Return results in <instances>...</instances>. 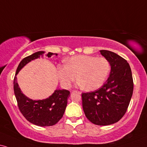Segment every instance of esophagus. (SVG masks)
Masks as SVG:
<instances>
[{"mask_svg":"<svg viewBox=\"0 0 147 147\" xmlns=\"http://www.w3.org/2000/svg\"><path fill=\"white\" fill-rule=\"evenodd\" d=\"M75 92H77L78 94H81V92H79V91H74Z\"/></svg>","mask_w":147,"mask_h":147,"instance_id":"esophagus-1","label":"esophagus"}]
</instances>
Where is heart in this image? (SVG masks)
<instances>
[{"label": "heart", "mask_w": 147, "mask_h": 147, "mask_svg": "<svg viewBox=\"0 0 147 147\" xmlns=\"http://www.w3.org/2000/svg\"><path fill=\"white\" fill-rule=\"evenodd\" d=\"M110 69V62L105 57L78 55L67 59L66 64L57 65V73L63 87H70L78 77L79 86L92 91L103 85Z\"/></svg>", "instance_id": "b5f03b06"}]
</instances>
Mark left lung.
<instances>
[{"label": "left lung", "mask_w": 147, "mask_h": 147, "mask_svg": "<svg viewBox=\"0 0 147 147\" xmlns=\"http://www.w3.org/2000/svg\"><path fill=\"white\" fill-rule=\"evenodd\" d=\"M100 51L110 62V76L100 89L82 93V106L92 123L108 125L119 121L125 114L132 96L134 82L127 60L114 52Z\"/></svg>", "instance_id": "obj_1"}]
</instances>
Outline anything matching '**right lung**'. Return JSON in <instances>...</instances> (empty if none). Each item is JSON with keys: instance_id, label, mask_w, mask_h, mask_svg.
I'll return each mask as SVG.
<instances>
[{"instance_id": "obj_1", "label": "right lung", "mask_w": 147, "mask_h": 147, "mask_svg": "<svg viewBox=\"0 0 147 147\" xmlns=\"http://www.w3.org/2000/svg\"><path fill=\"white\" fill-rule=\"evenodd\" d=\"M43 53L44 51H38L24 57L18 65L13 79L14 94L20 112L29 122L41 127L55 125L62 119L70 96V92L66 90H56L50 97L42 100H30L22 94L17 83V74L27 63ZM53 54L55 53L49 52L45 55L50 57Z\"/></svg>"}]
</instances>
